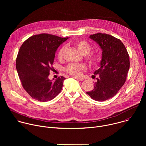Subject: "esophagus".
<instances>
[{"instance_id":"34e87169","label":"esophagus","mask_w":146,"mask_h":146,"mask_svg":"<svg viewBox=\"0 0 146 146\" xmlns=\"http://www.w3.org/2000/svg\"><path fill=\"white\" fill-rule=\"evenodd\" d=\"M74 77V78H76V79L79 80V81H83V80H84V78H82V77Z\"/></svg>"}]
</instances>
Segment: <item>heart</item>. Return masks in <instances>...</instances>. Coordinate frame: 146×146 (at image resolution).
Returning <instances> with one entry per match:
<instances>
[{"label":"heart","mask_w":146,"mask_h":146,"mask_svg":"<svg viewBox=\"0 0 146 146\" xmlns=\"http://www.w3.org/2000/svg\"><path fill=\"white\" fill-rule=\"evenodd\" d=\"M74 45L81 54L85 55L86 60L90 64L95 65L98 63L99 61V56L89 54L91 50V47L87 41L82 40H78L74 43ZM66 49V47L65 46H62L58 50L57 58L59 60H62L64 58ZM86 66L84 64H69L66 67L65 71L73 76H79L81 71L86 70Z\"/></svg>","instance_id":"1"}]
</instances>
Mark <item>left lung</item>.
Masks as SVG:
<instances>
[{
	"instance_id": "1",
	"label": "left lung",
	"mask_w": 146,
	"mask_h": 146,
	"mask_svg": "<svg viewBox=\"0 0 146 146\" xmlns=\"http://www.w3.org/2000/svg\"><path fill=\"white\" fill-rule=\"evenodd\" d=\"M90 37L102 50L100 68L94 74H98L94 89L87 92L92 99L105 101L115 96L124 84L129 69L128 51L122 41L110 35L98 33Z\"/></svg>"
}]
</instances>
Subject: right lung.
Here are the masks:
<instances>
[{
	"label": "right lung",
	"instance_id": "obj_1",
	"mask_svg": "<svg viewBox=\"0 0 146 146\" xmlns=\"http://www.w3.org/2000/svg\"><path fill=\"white\" fill-rule=\"evenodd\" d=\"M68 38L41 33L30 37L21 46L16 69L23 88L33 99L50 101L61 91L65 78L59 77L52 81L48 76L57 48Z\"/></svg>",
	"mask_w": 146,
	"mask_h": 146
}]
</instances>
